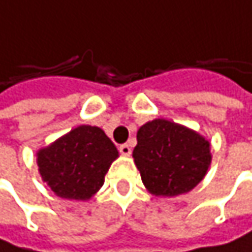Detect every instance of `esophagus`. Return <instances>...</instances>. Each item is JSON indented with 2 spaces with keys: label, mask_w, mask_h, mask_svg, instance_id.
Wrapping results in <instances>:
<instances>
[{
  "label": "esophagus",
  "mask_w": 252,
  "mask_h": 252,
  "mask_svg": "<svg viewBox=\"0 0 252 252\" xmlns=\"http://www.w3.org/2000/svg\"><path fill=\"white\" fill-rule=\"evenodd\" d=\"M119 152H121L124 157H130V155H131V148H130V145H127V143L121 145V146H119Z\"/></svg>",
  "instance_id": "1"
}]
</instances>
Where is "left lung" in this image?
I'll return each mask as SVG.
<instances>
[{
  "mask_svg": "<svg viewBox=\"0 0 252 252\" xmlns=\"http://www.w3.org/2000/svg\"><path fill=\"white\" fill-rule=\"evenodd\" d=\"M133 158L145 186L157 196L192 190L211 162L210 143L202 136L167 119H154L140 127Z\"/></svg>",
  "mask_w": 252,
  "mask_h": 252,
  "instance_id": "8db88e82",
  "label": "left lung"
}]
</instances>
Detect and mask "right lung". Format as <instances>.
<instances>
[{
  "label": "right lung",
  "instance_id": "add662e5",
  "mask_svg": "<svg viewBox=\"0 0 252 252\" xmlns=\"http://www.w3.org/2000/svg\"><path fill=\"white\" fill-rule=\"evenodd\" d=\"M36 157L42 180L57 196L87 201L103 186L118 151L103 130L81 125Z\"/></svg>",
  "mask_w": 252,
  "mask_h": 252
}]
</instances>
